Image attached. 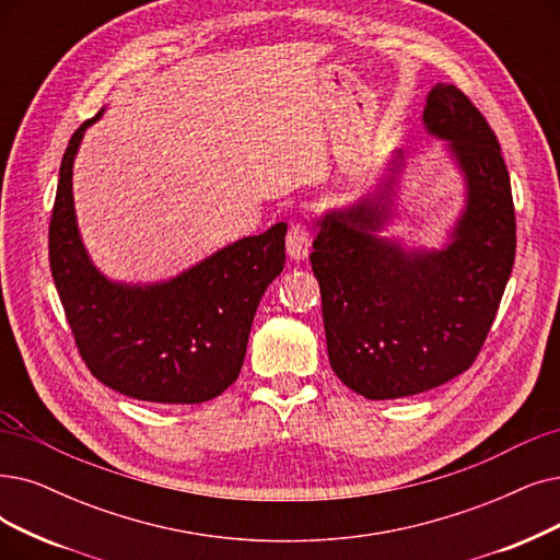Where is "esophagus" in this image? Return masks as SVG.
Listing matches in <instances>:
<instances>
[{"label": "esophagus", "instance_id": "1", "mask_svg": "<svg viewBox=\"0 0 560 560\" xmlns=\"http://www.w3.org/2000/svg\"><path fill=\"white\" fill-rule=\"evenodd\" d=\"M310 245H312V230L301 220L292 222V228H289V234H287V255L292 259H305L310 253Z\"/></svg>", "mask_w": 560, "mask_h": 560}]
</instances>
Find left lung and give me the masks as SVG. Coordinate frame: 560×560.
<instances>
[{
    "instance_id": "1",
    "label": "left lung",
    "mask_w": 560,
    "mask_h": 560,
    "mask_svg": "<svg viewBox=\"0 0 560 560\" xmlns=\"http://www.w3.org/2000/svg\"><path fill=\"white\" fill-rule=\"evenodd\" d=\"M422 121L451 140L466 178V209L448 248L407 253L374 234L390 215V184L328 213L312 243L330 368L368 399L430 390L474 365L517 248L510 174L480 109L439 82Z\"/></svg>"
}]
</instances>
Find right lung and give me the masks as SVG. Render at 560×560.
I'll list each match as a JSON object with an SVG mask.
<instances>
[{
	"label": "right lung",
	"instance_id": "right-lung-1",
	"mask_svg": "<svg viewBox=\"0 0 560 560\" xmlns=\"http://www.w3.org/2000/svg\"><path fill=\"white\" fill-rule=\"evenodd\" d=\"M84 121L66 147L50 218V271L84 365L132 399L199 405L241 372L257 305L284 266L287 225L241 238L170 282H109L89 261L73 211V161Z\"/></svg>",
	"mask_w": 560,
	"mask_h": 560
}]
</instances>
